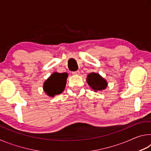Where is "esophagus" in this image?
I'll list each match as a JSON object with an SVG mask.
<instances>
[{
	"instance_id": "1",
	"label": "esophagus",
	"mask_w": 151,
	"mask_h": 151,
	"mask_svg": "<svg viewBox=\"0 0 151 151\" xmlns=\"http://www.w3.org/2000/svg\"><path fill=\"white\" fill-rule=\"evenodd\" d=\"M80 74V71L79 70H76V71H75V72H73V75H78Z\"/></svg>"
}]
</instances>
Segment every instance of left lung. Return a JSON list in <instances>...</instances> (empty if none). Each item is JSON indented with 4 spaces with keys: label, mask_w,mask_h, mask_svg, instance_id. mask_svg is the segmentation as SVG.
I'll use <instances>...</instances> for the list:
<instances>
[{
    "label": "left lung",
    "mask_w": 151,
    "mask_h": 151,
    "mask_svg": "<svg viewBox=\"0 0 151 151\" xmlns=\"http://www.w3.org/2000/svg\"><path fill=\"white\" fill-rule=\"evenodd\" d=\"M86 83L94 92L103 91L106 89L108 83L106 79L96 73H89L86 77Z\"/></svg>",
    "instance_id": "obj_1"
}]
</instances>
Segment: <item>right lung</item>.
Here are the masks:
<instances>
[{
    "mask_svg": "<svg viewBox=\"0 0 151 151\" xmlns=\"http://www.w3.org/2000/svg\"><path fill=\"white\" fill-rule=\"evenodd\" d=\"M68 74L53 73L43 84V91L46 94L53 97L62 93L65 90Z\"/></svg>",
    "mask_w": 151,
    "mask_h": 151,
    "instance_id": "1",
    "label": "right lung"
}]
</instances>
